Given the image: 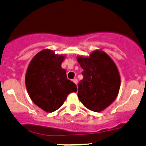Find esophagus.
Instances as JSON below:
<instances>
[{
    "label": "esophagus",
    "mask_w": 146,
    "mask_h": 146,
    "mask_svg": "<svg viewBox=\"0 0 146 146\" xmlns=\"http://www.w3.org/2000/svg\"><path fill=\"white\" fill-rule=\"evenodd\" d=\"M73 82H74V83L75 84V85H77V82H78V80H77V79H74V80H72Z\"/></svg>",
    "instance_id": "esophagus-1"
}]
</instances>
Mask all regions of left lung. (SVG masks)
<instances>
[{"label":"left lung","mask_w":146,"mask_h":146,"mask_svg":"<svg viewBox=\"0 0 146 146\" xmlns=\"http://www.w3.org/2000/svg\"><path fill=\"white\" fill-rule=\"evenodd\" d=\"M82 68V79L78 85L79 99L87 109L99 112L117 97L120 76L113 60L102 50H95L89 57H77Z\"/></svg>","instance_id":"obj_1"}]
</instances>
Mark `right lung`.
<instances>
[{
    "label": "right lung",
    "mask_w": 146,
    "mask_h": 146,
    "mask_svg": "<svg viewBox=\"0 0 146 146\" xmlns=\"http://www.w3.org/2000/svg\"><path fill=\"white\" fill-rule=\"evenodd\" d=\"M62 55L45 49L29 63L25 76L28 94L35 104L46 112H53L63 105L68 95L77 92V86L68 80L61 68Z\"/></svg>",
    "instance_id": "obj_1"
}]
</instances>
